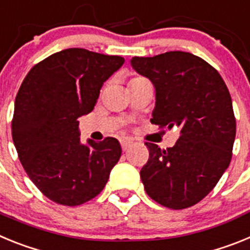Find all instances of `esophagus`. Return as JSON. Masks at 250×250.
<instances>
[{
	"label": "esophagus",
	"mask_w": 250,
	"mask_h": 250,
	"mask_svg": "<svg viewBox=\"0 0 250 250\" xmlns=\"http://www.w3.org/2000/svg\"><path fill=\"white\" fill-rule=\"evenodd\" d=\"M131 145H132V141L129 140V139H123V140H121V147H123L124 151H126Z\"/></svg>",
	"instance_id": "esophagus-1"
}]
</instances>
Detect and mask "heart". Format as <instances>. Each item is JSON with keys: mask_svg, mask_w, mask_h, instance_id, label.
Returning <instances> with one entry per match:
<instances>
[{"mask_svg": "<svg viewBox=\"0 0 250 250\" xmlns=\"http://www.w3.org/2000/svg\"><path fill=\"white\" fill-rule=\"evenodd\" d=\"M136 79H138V77H136Z\"/></svg>", "mask_w": 250, "mask_h": 250, "instance_id": "obj_1", "label": "heart"}]
</instances>
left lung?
<instances>
[{"label": "left lung", "instance_id": "obj_1", "mask_svg": "<svg viewBox=\"0 0 250 250\" xmlns=\"http://www.w3.org/2000/svg\"><path fill=\"white\" fill-rule=\"evenodd\" d=\"M131 66L155 87L151 124L180 127L173 147L145 143L149 160L140 170L147 195L170 209L199 203L230 164L235 118L229 90L219 72L200 57L169 51L132 57Z\"/></svg>", "mask_w": 250, "mask_h": 250}]
</instances>
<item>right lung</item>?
<instances>
[{
    "label": "right lung",
    "mask_w": 250,
    "mask_h": 250,
    "mask_svg": "<svg viewBox=\"0 0 250 250\" xmlns=\"http://www.w3.org/2000/svg\"><path fill=\"white\" fill-rule=\"evenodd\" d=\"M124 57L66 48L35 65L17 92L12 139L22 167L40 191L75 207L100 194L121 156L114 138L80 140L79 120L94 110Z\"/></svg>",
    "instance_id": "right-lung-1"
}]
</instances>
